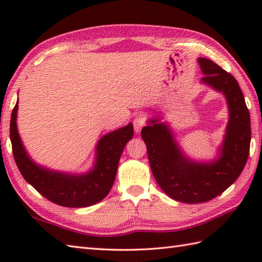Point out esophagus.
Returning <instances> with one entry per match:
<instances>
[{"mask_svg": "<svg viewBox=\"0 0 262 262\" xmlns=\"http://www.w3.org/2000/svg\"><path fill=\"white\" fill-rule=\"evenodd\" d=\"M145 124V118L143 116H136L134 119V129L136 132V134H140L142 130V127Z\"/></svg>", "mask_w": 262, "mask_h": 262, "instance_id": "1", "label": "esophagus"}]
</instances>
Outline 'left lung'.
<instances>
[{
    "label": "left lung",
    "mask_w": 262,
    "mask_h": 262,
    "mask_svg": "<svg viewBox=\"0 0 262 262\" xmlns=\"http://www.w3.org/2000/svg\"><path fill=\"white\" fill-rule=\"evenodd\" d=\"M200 82L224 96L229 121L214 159L193 160L183 152L171 127L160 118L148 119L141 132L152 173L172 199L186 204L205 203L234 183L246 166L251 141L250 114L237 81L210 59L198 57Z\"/></svg>",
    "instance_id": "1"
}]
</instances>
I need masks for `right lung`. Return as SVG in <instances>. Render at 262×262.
Here are the masks:
<instances>
[{
	"instance_id": "obj_1",
	"label": "right lung",
	"mask_w": 262,
	"mask_h": 262,
	"mask_svg": "<svg viewBox=\"0 0 262 262\" xmlns=\"http://www.w3.org/2000/svg\"><path fill=\"white\" fill-rule=\"evenodd\" d=\"M18 103L19 100L11 116L10 138L15 163L25 180L43 197L64 207L81 208L101 202L113 188L121 153L134 135L132 122L100 138L90 170L71 173L49 169L30 158L16 125Z\"/></svg>"
}]
</instances>
